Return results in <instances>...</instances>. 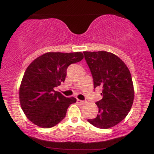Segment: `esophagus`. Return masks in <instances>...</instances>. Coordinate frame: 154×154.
<instances>
[{"mask_svg": "<svg viewBox=\"0 0 154 154\" xmlns=\"http://www.w3.org/2000/svg\"><path fill=\"white\" fill-rule=\"evenodd\" d=\"M77 103H79L80 104H81V105H84V103H85V101L81 100H77Z\"/></svg>", "mask_w": 154, "mask_h": 154, "instance_id": "esophagus-1", "label": "esophagus"}]
</instances>
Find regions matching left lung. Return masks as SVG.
<instances>
[{"label":"left lung","instance_id":"obj_1","mask_svg":"<svg viewBox=\"0 0 154 154\" xmlns=\"http://www.w3.org/2000/svg\"><path fill=\"white\" fill-rule=\"evenodd\" d=\"M84 54L94 87H102L103 96L96 102L97 116L87 121L97 128H110L124 120L131 109L134 97L131 74L125 63L113 54L85 51Z\"/></svg>","mask_w":154,"mask_h":154}]
</instances>
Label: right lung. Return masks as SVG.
<instances>
[{"label":"right lung","mask_w":154,"mask_h":154,"mask_svg":"<svg viewBox=\"0 0 154 154\" xmlns=\"http://www.w3.org/2000/svg\"><path fill=\"white\" fill-rule=\"evenodd\" d=\"M83 58L81 52H49L38 57L27 67L19 98L23 113L32 123L50 128L66 117L67 108L77 100L66 97L54 89L64 82L67 67Z\"/></svg>","instance_id":"right-lung-1"}]
</instances>
